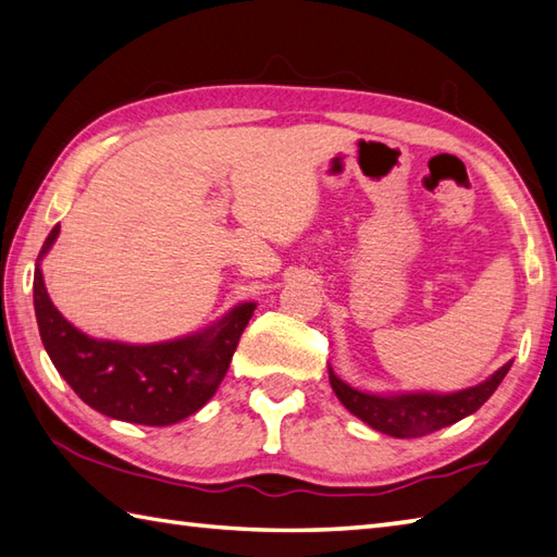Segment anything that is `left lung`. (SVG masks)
<instances>
[{
	"label": "left lung",
	"mask_w": 557,
	"mask_h": 557,
	"mask_svg": "<svg viewBox=\"0 0 557 557\" xmlns=\"http://www.w3.org/2000/svg\"><path fill=\"white\" fill-rule=\"evenodd\" d=\"M511 362L499 367L493 376H487L483 384L456 391V394H367L347 386L343 379H337L333 369H329L331 386L343 406L357 416L369 428L388 434V437L412 440L424 434L437 432L442 428L459 422L483 406L495 394V388L503 384Z\"/></svg>",
	"instance_id": "left-lung-1"
}]
</instances>
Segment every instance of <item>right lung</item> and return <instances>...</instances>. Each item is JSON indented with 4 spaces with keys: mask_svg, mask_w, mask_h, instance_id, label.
I'll use <instances>...</instances> for the list:
<instances>
[{
    "mask_svg": "<svg viewBox=\"0 0 557 557\" xmlns=\"http://www.w3.org/2000/svg\"><path fill=\"white\" fill-rule=\"evenodd\" d=\"M58 234L60 224L48 234L38 253L33 307L40 341L60 376L86 406L113 420L166 428L198 412L220 388L256 304H238L210 329L178 341L154 345L96 341L76 331L54 309L42 282L40 260Z\"/></svg>",
    "mask_w": 557,
    "mask_h": 557,
    "instance_id": "add662e5",
    "label": "right lung"
}]
</instances>
